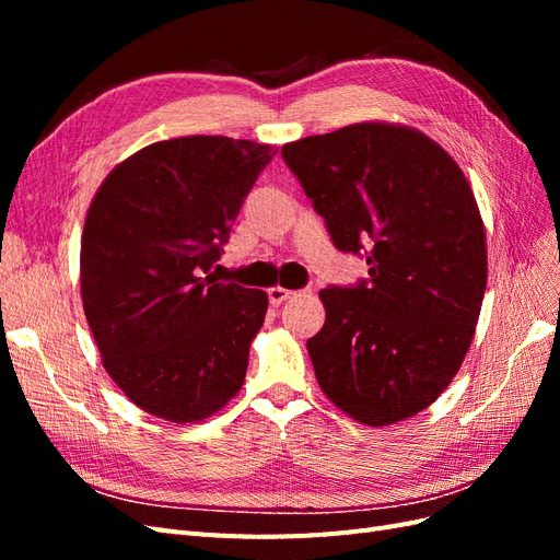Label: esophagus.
Listing matches in <instances>:
<instances>
[{
	"mask_svg": "<svg viewBox=\"0 0 560 560\" xmlns=\"http://www.w3.org/2000/svg\"><path fill=\"white\" fill-rule=\"evenodd\" d=\"M294 294H296L294 290H284V287H280V284L270 287V290H268V299H270V303H273V306H280L282 301H287V299L294 296Z\"/></svg>",
	"mask_w": 560,
	"mask_h": 560,
	"instance_id": "obj_1",
	"label": "esophagus"
}]
</instances>
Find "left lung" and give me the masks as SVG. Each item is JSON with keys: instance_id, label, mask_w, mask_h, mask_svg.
<instances>
[{"instance_id": "8db88e82", "label": "left lung", "mask_w": 560, "mask_h": 560, "mask_svg": "<svg viewBox=\"0 0 560 560\" xmlns=\"http://www.w3.org/2000/svg\"><path fill=\"white\" fill-rule=\"evenodd\" d=\"M343 252L369 280L329 287L308 338L327 399L369 428L428 409L465 362L488 280L483 219L448 151L418 128L362 121L282 147Z\"/></svg>"}]
</instances>
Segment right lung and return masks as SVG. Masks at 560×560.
<instances>
[{
    "instance_id": "obj_1",
    "label": "right lung",
    "mask_w": 560,
    "mask_h": 560,
    "mask_svg": "<svg viewBox=\"0 0 560 560\" xmlns=\"http://www.w3.org/2000/svg\"><path fill=\"white\" fill-rule=\"evenodd\" d=\"M273 144L189 135L103 179L81 233V301L100 360L149 416L194 425L241 393L268 294L208 273Z\"/></svg>"
}]
</instances>
